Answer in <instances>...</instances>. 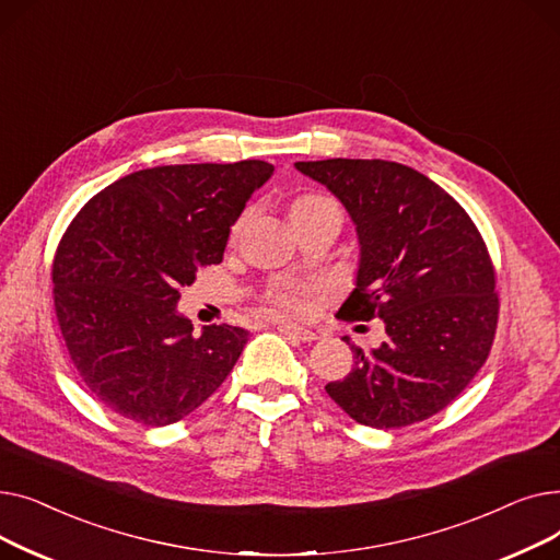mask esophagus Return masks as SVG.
<instances>
[{
	"label": "esophagus",
	"instance_id": "34e87169",
	"mask_svg": "<svg viewBox=\"0 0 560 560\" xmlns=\"http://www.w3.org/2000/svg\"><path fill=\"white\" fill-rule=\"evenodd\" d=\"M277 329L281 331V334H285V336H290V338H300V340H304V342H313V340H317V331H313V329H304V327H295V325H277Z\"/></svg>",
	"mask_w": 560,
	"mask_h": 560
}]
</instances>
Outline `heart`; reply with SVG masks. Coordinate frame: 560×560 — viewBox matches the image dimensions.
Here are the masks:
<instances>
[{
	"label": "heart",
	"instance_id": "heart-1",
	"mask_svg": "<svg viewBox=\"0 0 560 560\" xmlns=\"http://www.w3.org/2000/svg\"><path fill=\"white\" fill-rule=\"evenodd\" d=\"M322 206H338L334 199L322 197V195H302L290 206V213H306L322 209ZM270 306V315L279 317L281 313H292V315H304L311 308V292L295 288V285H275L268 298H265Z\"/></svg>",
	"mask_w": 560,
	"mask_h": 560
}]
</instances>
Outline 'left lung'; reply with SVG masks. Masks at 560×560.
<instances>
[{
    "instance_id": "obj_1",
    "label": "left lung",
    "mask_w": 560,
    "mask_h": 560,
    "mask_svg": "<svg viewBox=\"0 0 560 560\" xmlns=\"http://www.w3.org/2000/svg\"><path fill=\"white\" fill-rule=\"evenodd\" d=\"M295 167L336 195L357 226V285L338 317H378L386 329L372 351L351 345V372L325 390L372 429L435 416L475 378L494 340L499 300L481 233L408 165L327 159Z\"/></svg>"
}]
</instances>
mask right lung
I'll return each instance as SVG.
<instances>
[{"mask_svg":"<svg viewBox=\"0 0 560 560\" xmlns=\"http://www.w3.org/2000/svg\"><path fill=\"white\" fill-rule=\"evenodd\" d=\"M265 161L159 165L106 186L54 258V306L70 359L113 413L167 427L209 399L249 334L179 313L182 288L222 262L231 226L270 179Z\"/></svg>","mask_w":560,"mask_h":560,"instance_id":"add662e5","label":"right lung"}]
</instances>
